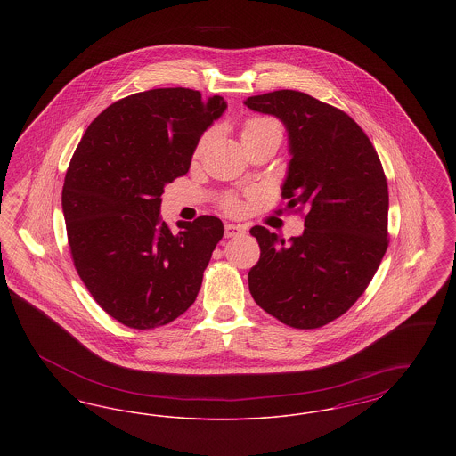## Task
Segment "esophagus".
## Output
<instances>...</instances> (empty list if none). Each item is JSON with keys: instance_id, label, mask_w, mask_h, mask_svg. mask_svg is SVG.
I'll use <instances>...</instances> for the list:
<instances>
[{"instance_id": "obj_1", "label": "esophagus", "mask_w": 456, "mask_h": 456, "mask_svg": "<svg viewBox=\"0 0 456 456\" xmlns=\"http://www.w3.org/2000/svg\"><path fill=\"white\" fill-rule=\"evenodd\" d=\"M244 227L240 224H225V238H236L244 234Z\"/></svg>"}]
</instances>
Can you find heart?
Here are the masks:
<instances>
[{"label": "heart", "mask_w": 456, "mask_h": 456, "mask_svg": "<svg viewBox=\"0 0 456 456\" xmlns=\"http://www.w3.org/2000/svg\"><path fill=\"white\" fill-rule=\"evenodd\" d=\"M270 131H281V133H282L281 125H279L275 119H272V118H265V116L251 118V119H248V121L244 123V126H242V133H240L242 143L248 142V140H251V138H256V136H260V134H265V133H270ZM203 143H205V138H201V142H200L196 152H200V149L203 147ZM225 207H227L229 210H238V201H236V200H229V201L225 203Z\"/></svg>", "instance_id": "b5f03b06"}]
</instances>
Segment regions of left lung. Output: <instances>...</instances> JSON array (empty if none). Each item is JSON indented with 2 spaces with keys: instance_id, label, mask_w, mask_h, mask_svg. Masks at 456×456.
Instances as JSON below:
<instances>
[{
  "instance_id": "8db88e82",
  "label": "left lung",
  "mask_w": 456,
  "mask_h": 456,
  "mask_svg": "<svg viewBox=\"0 0 456 456\" xmlns=\"http://www.w3.org/2000/svg\"><path fill=\"white\" fill-rule=\"evenodd\" d=\"M244 104L282 121L290 153L282 195L289 208H305L304 232L289 242L251 227L261 253L249 292L285 325L320 328L362 296L387 253L383 166L348 114L304 92L275 90Z\"/></svg>"
}]
</instances>
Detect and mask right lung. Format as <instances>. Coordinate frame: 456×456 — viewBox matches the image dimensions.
<instances>
[{"mask_svg": "<svg viewBox=\"0 0 456 456\" xmlns=\"http://www.w3.org/2000/svg\"><path fill=\"white\" fill-rule=\"evenodd\" d=\"M225 109L224 97L191 88L138 92L102 110L73 153L61 195L71 258L123 325H167L195 303L224 224L201 216L173 234L160 203Z\"/></svg>", "mask_w": 456, "mask_h": 456, "instance_id": "right-lung-1", "label": "right lung"}]
</instances>
